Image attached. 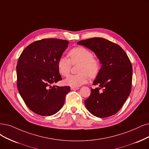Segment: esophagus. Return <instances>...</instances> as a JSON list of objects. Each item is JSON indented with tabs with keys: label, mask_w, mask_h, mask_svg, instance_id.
Wrapping results in <instances>:
<instances>
[{
	"label": "esophagus",
	"mask_w": 149,
	"mask_h": 149,
	"mask_svg": "<svg viewBox=\"0 0 149 149\" xmlns=\"http://www.w3.org/2000/svg\"><path fill=\"white\" fill-rule=\"evenodd\" d=\"M78 89H79V87H71L70 88V90H78Z\"/></svg>",
	"instance_id": "esophagus-1"
}]
</instances>
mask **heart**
Here are the masks:
<instances>
[{
  "mask_svg": "<svg viewBox=\"0 0 149 149\" xmlns=\"http://www.w3.org/2000/svg\"><path fill=\"white\" fill-rule=\"evenodd\" d=\"M70 59L67 57L61 56L57 63L59 73L63 76H68L70 73L71 65L80 64L78 74L70 75L64 80V84L72 87H79L86 84L88 76L95 78L101 69L99 60L93 58V53L84 47H77L69 52Z\"/></svg>",
  "mask_w": 149,
  "mask_h": 149,
  "instance_id": "obj_1",
  "label": "heart"
}]
</instances>
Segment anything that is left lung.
Instances as JSON below:
<instances>
[{
	"mask_svg": "<svg viewBox=\"0 0 149 149\" xmlns=\"http://www.w3.org/2000/svg\"><path fill=\"white\" fill-rule=\"evenodd\" d=\"M77 44L94 52L102 64L93 84L98 87L91 89L90 96L85 100V106L97 117L112 116L122 107L131 93L133 68L130 60L119 45L104 38H91Z\"/></svg>",
	"mask_w": 149,
	"mask_h": 149,
	"instance_id": "left-lung-1",
	"label": "left lung"
}]
</instances>
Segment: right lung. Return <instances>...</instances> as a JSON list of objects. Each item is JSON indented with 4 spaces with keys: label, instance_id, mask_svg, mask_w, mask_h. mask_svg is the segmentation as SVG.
Masks as SVG:
<instances>
[{
    "label": "right lung",
    "instance_id": "1",
    "mask_svg": "<svg viewBox=\"0 0 149 149\" xmlns=\"http://www.w3.org/2000/svg\"><path fill=\"white\" fill-rule=\"evenodd\" d=\"M69 42L45 38L27 46L21 54L16 66L17 87L26 106L32 112L50 116L62 108L69 86H52L61 80L57 68L59 58Z\"/></svg>",
    "mask_w": 149,
    "mask_h": 149
}]
</instances>
